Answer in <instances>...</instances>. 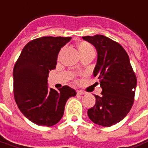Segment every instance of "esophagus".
Wrapping results in <instances>:
<instances>
[{"label": "esophagus", "mask_w": 148, "mask_h": 148, "mask_svg": "<svg viewBox=\"0 0 148 148\" xmlns=\"http://www.w3.org/2000/svg\"><path fill=\"white\" fill-rule=\"evenodd\" d=\"M76 93H77V95H85V92L84 91H83V90H79L76 91Z\"/></svg>", "instance_id": "esophagus-1"}]
</instances>
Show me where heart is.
Here are the masks:
<instances>
[{
  "label": "heart",
  "mask_w": 148,
  "mask_h": 148,
  "mask_svg": "<svg viewBox=\"0 0 148 148\" xmlns=\"http://www.w3.org/2000/svg\"><path fill=\"white\" fill-rule=\"evenodd\" d=\"M78 49L81 57L86 56V55L95 53V49L92 46L86 42H81L78 44Z\"/></svg>",
  "instance_id": "heart-1"
}]
</instances>
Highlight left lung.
Segmentation results:
<instances>
[{"mask_svg":"<svg viewBox=\"0 0 148 148\" xmlns=\"http://www.w3.org/2000/svg\"><path fill=\"white\" fill-rule=\"evenodd\" d=\"M83 39L92 44L97 50V63L93 75L102 87L101 96L87 110L94 123L110 127L120 122L131 110L137 84L129 55L119 43L106 36L96 34Z\"/></svg>","mask_w":148,"mask_h":148,"instance_id":"left-lung-1","label":"left lung"}]
</instances>
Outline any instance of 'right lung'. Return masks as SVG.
I'll list each match as a JSON object with an SVG mask.
<instances>
[{
	"instance_id": "obj_1",
	"label": "right lung",
	"mask_w": 148,
	"mask_h": 148,
	"mask_svg": "<svg viewBox=\"0 0 148 148\" xmlns=\"http://www.w3.org/2000/svg\"><path fill=\"white\" fill-rule=\"evenodd\" d=\"M71 37H42L29 42L13 69L14 97L19 110L38 125L52 126L63 117L68 99L75 90L64 86L48 87L49 71L57 65L61 49Z\"/></svg>"
}]
</instances>
